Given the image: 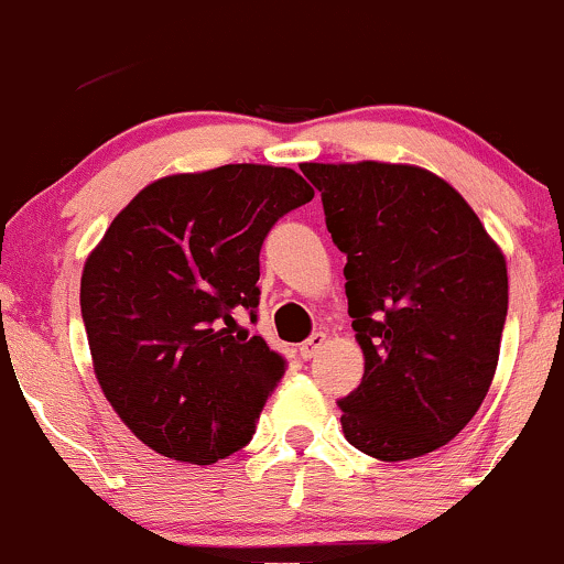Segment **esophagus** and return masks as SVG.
<instances>
[{"mask_svg":"<svg viewBox=\"0 0 564 564\" xmlns=\"http://www.w3.org/2000/svg\"><path fill=\"white\" fill-rule=\"evenodd\" d=\"M323 347H326V334L318 332V334L310 336L307 341H302L300 352H302V358H304V360H310V358H315V355H318Z\"/></svg>","mask_w":564,"mask_h":564,"instance_id":"obj_1","label":"esophagus"}]
</instances>
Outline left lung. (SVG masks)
Masks as SVG:
<instances>
[{
	"label": "left lung",
	"mask_w": 564,
	"mask_h": 564,
	"mask_svg": "<svg viewBox=\"0 0 564 564\" xmlns=\"http://www.w3.org/2000/svg\"><path fill=\"white\" fill-rule=\"evenodd\" d=\"M347 254L364 379L341 432L379 462L443 448L494 384L507 321V257L462 193L416 164H302Z\"/></svg>",
	"instance_id": "1"
}]
</instances>
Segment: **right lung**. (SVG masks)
I'll use <instances>...</instances> for the list:
<instances>
[{
    "label": "right lung",
    "mask_w": 564,
    "mask_h": 564,
    "mask_svg": "<svg viewBox=\"0 0 564 564\" xmlns=\"http://www.w3.org/2000/svg\"><path fill=\"white\" fill-rule=\"evenodd\" d=\"M313 196L289 166L166 174L89 251L82 318L97 384L151 451L204 467L254 435L283 358L236 313L260 304L264 236Z\"/></svg>",
    "instance_id": "1"
}]
</instances>
